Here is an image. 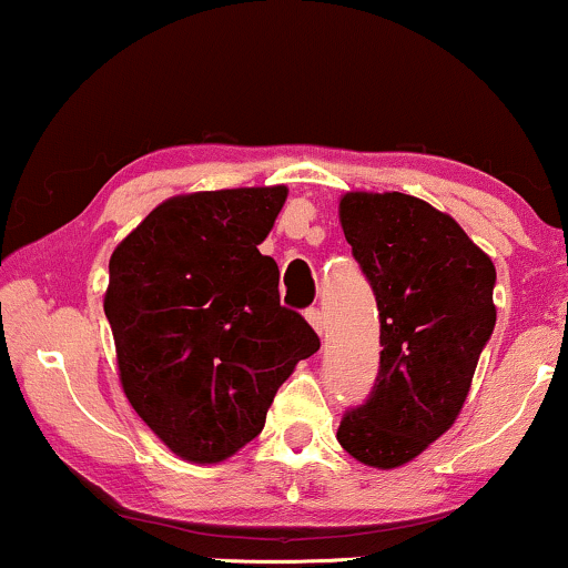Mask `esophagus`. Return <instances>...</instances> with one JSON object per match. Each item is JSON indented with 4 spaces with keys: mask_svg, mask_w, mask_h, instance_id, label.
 <instances>
[{
    "mask_svg": "<svg viewBox=\"0 0 568 568\" xmlns=\"http://www.w3.org/2000/svg\"><path fill=\"white\" fill-rule=\"evenodd\" d=\"M304 315H306V321H310L312 328H315L317 334H323L325 321H323V310H321V306H310V310H306Z\"/></svg>",
    "mask_w": 568,
    "mask_h": 568,
    "instance_id": "esophagus-1",
    "label": "esophagus"
}]
</instances>
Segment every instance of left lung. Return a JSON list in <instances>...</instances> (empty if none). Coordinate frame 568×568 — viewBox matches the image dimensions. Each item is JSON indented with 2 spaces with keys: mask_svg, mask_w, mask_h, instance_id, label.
I'll return each instance as SVG.
<instances>
[{
  "mask_svg": "<svg viewBox=\"0 0 568 568\" xmlns=\"http://www.w3.org/2000/svg\"><path fill=\"white\" fill-rule=\"evenodd\" d=\"M338 219L379 310V374L336 438L357 462L400 467L459 416L494 334L491 258L452 216L400 192H349Z\"/></svg>",
  "mask_w": 568,
  "mask_h": 568,
  "instance_id": "8db88e82",
  "label": "left lung"
}]
</instances>
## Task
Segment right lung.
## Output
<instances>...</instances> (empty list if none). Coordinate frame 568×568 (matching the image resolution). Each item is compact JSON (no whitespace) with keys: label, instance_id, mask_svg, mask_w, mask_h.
Listing matches in <instances>:
<instances>
[{"label":"right lung","instance_id":"right-lung-1","mask_svg":"<svg viewBox=\"0 0 568 568\" xmlns=\"http://www.w3.org/2000/svg\"><path fill=\"white\" fill-rule=\"evenodd\" d=\"M285 186L221 189L154 207L116 245L103 312L130 406L173 454L213 465L264 429L293 366L321 349L280 304L258 245Z\"/></svg>","mask_w":568,"mask_h":568}]
</instances>
